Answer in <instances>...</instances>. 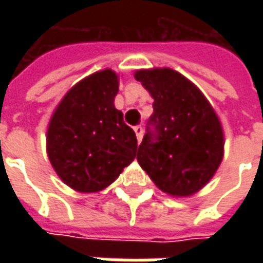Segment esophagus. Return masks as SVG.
Here are the masks:
<instances>
[{"label":"esophagus","instance_id":"1","mask_svg":"<svg viewBox=\"0 0 263 263\" xmlns=\"http://www.w3.org/2000/svg\"><path fill=\"white\" fill-rule=\"evenodd\" d=\"M134 131H135V134H137L138 142H141V141H142V137H143V128L141 125H138L134 128Z\"/></svg>","mask_w":263,"mask_h":263}]
</instances>
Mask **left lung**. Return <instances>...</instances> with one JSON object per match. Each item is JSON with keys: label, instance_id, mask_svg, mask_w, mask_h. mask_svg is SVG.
<instances>
[{"label": "left lung", "instance_id": "8db88e82", "mask_svg": "<svg viewBox=\"0 0 263 263\" xmlns=\"http://www.w3.org/2000/svg\"><path fill=\"white\" fill-rule=\"evenodd\" d=\"M154 98L137 159L166 194L187 197L214 176L224 156L222 126L204 94L169 67L135 71Z\"/></svg>", "mask_w": 263, "mask_h": 263}]
</instances>
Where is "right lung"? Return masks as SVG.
<instances>
[{
	"instance_id": "obj_1",
	"label": "right lung",
	"mask_w": 263,
	"mask_h": 263,
	"mask_svg": "<svg viewBox=\"0 0 263 263\" xmlns=\"http://www.w3.org/2000/svg\"><path fill=\"white\" fill-rule=\"evenodd\" d=\"M120 80L96 71L66 92L48 126L46 149L54 172L76 192L108 187L137 156L135 132L115 108Z\"/></svg>"
}]
</instances>
